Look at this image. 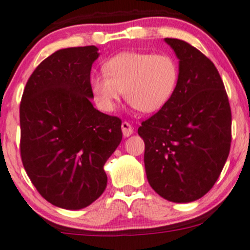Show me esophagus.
<instances>
[{"mask_svg":"<svg viewBox=\"0 0 250 250\" xmlns=\"http://www.w3.org/2000/svg\"><path fill=\"white\" fill-rule=\"evenodd\" d=\"M121 128H122V133H123V136H125V138L130 136L134 131V128L131 127L130 123H128V122H122Z\"/></svg>","mask_w":250,"mask_h":250,"instance_id":"esophagus-1","label":"esophagus"}]
</instances>
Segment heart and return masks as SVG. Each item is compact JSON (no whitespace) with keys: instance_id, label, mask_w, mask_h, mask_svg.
Masks as SVG:
<instances>
[{"instance_id":"1","label":"heart","mask_w":250,"mask_h":250,"mask_svg":"<svg viewBox=\"0 0 250 250\" xmlns=\"http://www.w3.org/2000/svg\"><path fill=\"white\" fill-rule=\"evenodd\" d=\"M103 75L90 79L98 108L114 111L125 90V100L139 111L160 110L177 90L179 64L169 54L123 52L103 65Z\"/></svg>"}]
</instances>
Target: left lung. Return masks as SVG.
<instances>
[{
  "mask_svg": "<svg viewBox=\"0 0 250 250\" xmlns=\"http://www.w3.org/2000/svg\"><path fill=\"white\" fill-rule=\"evenodd\" d=\"M165 41L179 59V83L138 133L153 190L169 202L188 203L208 193L223 169L231 144V110L213 62L186 41Z\"/></svg>",
  "mask_w": 250,
  "mask_h": 250,
  "instance_id": "left-lung-1",
  "label": "left lung"
}]
</instances>
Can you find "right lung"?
<instances>
[{
    "mask_svg": "<svg viewBox=\"0 0 250 250\" xmlns=\"http://www.w3.org/2000/svg\"><path fill=\"white\" fill-rule=\"evenodd\" d=\"M96 46L59 49L29 77L20 104V153L38 192L79 210L106 188L104 164L122 140L119 117L94 108L90 85Z\"/></svg>",
    "mask_w": 250,
    "mask_h": 250,
    "instance_id": "right-lung-1",
    "label": "right lung"
}]
</instances>
